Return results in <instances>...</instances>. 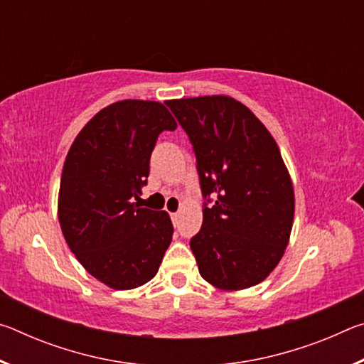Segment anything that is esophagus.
<instances>
[{
	"label": "esophagus",
	"instance_id": "obj_1",
	"mask_svg": "<svg viewBox=\"0 0 364 364\" xmlns=\"http://www.w3.org/2000/svg\"><path fill=\"white\" fill-rule=\"evenodd\" d=\"M170 217H171V221H173V225H176L178 223V212L170 213Z\"/></svg>",
	"mask_w": 364,
	"mask_h": 364
}]
</instances>
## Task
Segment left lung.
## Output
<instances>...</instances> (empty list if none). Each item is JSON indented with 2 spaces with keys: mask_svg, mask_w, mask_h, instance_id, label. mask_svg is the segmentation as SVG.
I'll return each instance as SVG.
<instances>
[{
  "mask_svg": "<svg viewBox=\"0 0 364 364\" xmlns=\"http://www.w3.org/2000/svg\"><path fill=\"white\" fill-rule=\"evenodd\" d=\"M196 154L204 202L191 239L199 273L223 291L262 282L284 255L294 188L279 147L249 107L230 96L165 102ZM212 195L214 205L208 207Z\"/></svg>",
  "mask_w": 364,
  "mask_h": 364,
  "instance_id": "obj_1",
  "label": "left lung"
}]
</instances>
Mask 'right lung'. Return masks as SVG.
I'll return each mask as SVG.
<instances>
[{"mask_svg":"<svg viewBox=\"0 0 364 364\" xmlns=\"http://www.w3.org/2000/svg\"><path fill=\"white\" fill-rule=\"evenodd\" d=\"M175 128L164 104L119 101L86 123L65 157L60 230L83 268L117 291L151 281L171 242L168 213L134 200L147 184L159 134Z\"/></svg>","mask_w":364,"mask_h":364,"instance_id":"add662e5","label":"right lung"}]
</instances>
